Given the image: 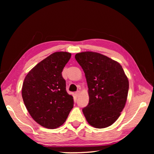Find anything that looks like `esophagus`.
<instances>
[{
  "mask_svg": "<svg viewBox=\"0 0 154 154\" xmlns=\"http://www.w3.org/2000/svg\"><path fill=\"white\" fill-rule=\"evenodd\" d=\"M75 95H76V97H78L79 95H80V91H76V92H75Z\"/></svg>",
  "mask_w": 154,
  "mask_h": 154,
  "instance_id": "1",
  "label": "esophagus"
}]
</instances>
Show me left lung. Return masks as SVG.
I'll return each instance as SVG.
<instances>
[{
  "label": "left lung",
  "mask_w": 154,
  "mask_h": 154,
  "mask_svg": "<svg viewBox=\"0 0 154 154\" xmlns=\"http://www.w3.org/2000/svg\"><path fill=\"white\" fill-rule=\"evenodd\" d=\"M75 58L84 71L89 96L82 111L88 124L97 128L112 125L127 101L129 82L122 66L98 53H77Z\"/></svg>",
  "instance_id": "obj_1"
}]
</instances>
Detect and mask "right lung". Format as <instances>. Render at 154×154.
Listing matches in <instances>:
<instances>
[{
  "label": "right lung",
  "instance_id": "1",
  "mask_svg": "<svg viewBox=\"0 0 154 154\" xmlns=\"http://www.w3.org/2000/svg\"><path fill=\"white\" fill-rule=\"evenodd\" d=\"M67 52H56L32 68L22 88L25 106L35 122L54 129L62 125L73 108V97L66 91L62 72L71 58Z\"/></svg>",
  "mask_w": 154,
  "mask_h": 154
}]
</instances>
